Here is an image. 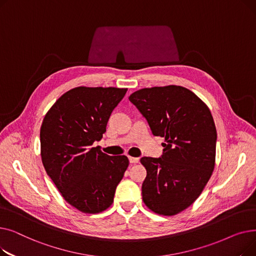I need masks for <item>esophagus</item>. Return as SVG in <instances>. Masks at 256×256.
Returning <instances> with one entry per match:
<instances>
[{"mask_svg": "<svg viewBox=\"0 0 256 256\" xmlns=\"http://www.w3.org/2000/svg\"><path fill=\"white\" fill-rule=\"evenodd\" d=\"M128 160H130V162L132 164H136V163H138V162H139V158H134V156H128Z\"/></svg>", "mask_w": 256, "mask_h": 256, "instance_id": "esophagus-1", "label": "esophagus"}]
</instances>
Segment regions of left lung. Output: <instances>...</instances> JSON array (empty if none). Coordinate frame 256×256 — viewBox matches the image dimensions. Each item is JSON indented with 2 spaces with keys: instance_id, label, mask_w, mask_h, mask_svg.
<instances>
[{
  "instance_id": "obj_1",
  "label": "left lung",
  "mask_w": 256,
  "mask_h": 256,
  "mask_svg": "<svg viewBox=\"0 0 256 256\" xmlns=\"http://www.w3.org/2000/svg\"><path fill=\"white\" fill-rule=\"evenodd\" d=\"M128 100L166 141L162 156L140 160L147 172L142 199L154 212L173 216L194 202L212 176L217 141L212 113L195 93L176 85L140 89Z\"/></svg>"
}]
</instances>
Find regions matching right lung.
<instances>
[{
    "label": "right lung",
    "instance_id": "right-lung-1",
    "mask_svg": "<svg viewBox=\"0 0 256 256\" xmlns=\"http://www.w3.org/2000/svg\"><path fill=\"white\" fill-rule=\"evenodd\" d=\"M126 88L76 87L65 92L46 114L40 128L44 167L66 202L85 214L113 204L128 166L126 156H111L100 146L112 111Z\"/></svg>",
    "mask_w": 256,
    "mask_h": 256
}]
</instances>
